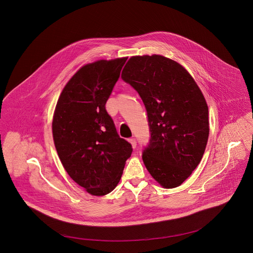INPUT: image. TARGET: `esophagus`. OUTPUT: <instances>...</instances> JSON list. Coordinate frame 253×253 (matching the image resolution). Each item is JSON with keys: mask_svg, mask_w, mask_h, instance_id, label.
<instances>
[{"mask_svg": "<svg viewBox=\"0 0 253 253\" xmlns=\"http://www.w3.org/2000/svg\"><path fill=\"white\" fill-rule=\"evenodd\" d=\"M128 141H129V143L131 144V146H132L133 148H135V147H136V145H137V141H136V139H135V138H129V139H128Z\"/></svg>", "mask_w": 253, "mask_h": 253, "instance_id": "1", "label": "esophagus"}]
</instances>
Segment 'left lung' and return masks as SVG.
<instances>
[{
	"instance_id": "8db88e82",
	"label": "left lung",
	"mask_w": 253,
	"mask_h": 253,
	"mask_svg": "<svg viewBox=\"0 0 253 253\" xmlns=\"http://www.w3.org/2000/svg\"><path fill=\"white\" fill-rule=\"evenodd\" d=\"M122 79L147 111L146 169L163 187L180 186L200 164L209 139V108L201 89L179 63L157 54L130 57Z\"/></svg>"
}]
</instances>
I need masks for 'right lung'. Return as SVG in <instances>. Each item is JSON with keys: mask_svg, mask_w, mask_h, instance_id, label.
<instances>
[{"mask_svg": "<svg viewBox=\"0 0 253 253\" xmlns=\"http://www.w3.org/2000/svg\"><path fill=\"white\" fill-rule=\"evenodd\" d=\"M126 59L83 66L63 88L55 107L52 135L59 159L73 180L93 196L115 189L132 153L105 107Z\"/></svg>", "mask_w": 253, "mask_h": 253, "instance_id": "right-lung-1", "label": "right lung"}]
</instances>
